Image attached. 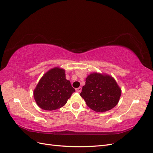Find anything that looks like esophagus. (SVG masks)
<instances>
[{"label": "esophagus", "instance_id": "34e87169", "mask_svg": "<svg viewBox=\"0 0 153 153\" xmlns=\"http://www.w3.org/2000/svg\"><path fill=\"white\" fill-rule=\"evenodd\" d=\"M76 91H77V92H78V93H79V92H81V90H82V88H81V87H79V88H76Z\"/></svg>", "mask_w": 153, "mask_h": 153}]
</instances>
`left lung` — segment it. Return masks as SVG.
<instances>
[{
	"label": "left lung",
	"mask_w": 153,
	"mask_h": 153,
	"mask_svg": "<svg viewBox=\"0 0 153 153\" xmlns=\"http://www.w3.org/2000/svg\"><path fill=\"white\" fill-rule=\"evenodd\" d=\"M80 95L91 110L104 112L111 110L119 102L121 89L113 77L94 72L86 78Z\"/></svg>",
	"instance_id": "obj_1"
}]
</instances>
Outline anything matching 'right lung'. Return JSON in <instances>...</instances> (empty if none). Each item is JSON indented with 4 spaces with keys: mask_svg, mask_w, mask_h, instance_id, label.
<instances>
[{
    "mask_svg": "<svg viewBox=\"0 0 153 153\" xmlns=\"http://www.w3.org/2000/svg\"><path fill=\"white\" fill-rule=\"evenodd\" d=\"M74 91L71 82L66 79L65 70L55 67L42 76L33 94L39 107L52 111L63 106Z\"/></svg>",
    "mask_w": 153,
    "mask_h": 153,
    "instance_id": "add662e5",
    "label": "right lung"
}]
</instances>
